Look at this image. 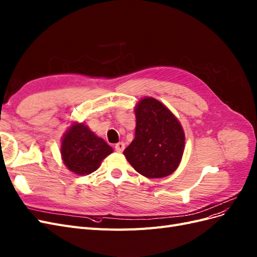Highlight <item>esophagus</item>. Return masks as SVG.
<instances>
[{"label":"esophagus","mask_w":257,"mask_h":257,"mask_svg":"<svg viewBox=\"0 0 257 257\" xmlns=\"http://www.w3.org/2000/svg\"><path fill=\"white\" fill-rule=\"evenodd\" d=\"M123 150H125V144H123V142H118L115 144V151L116 152L121 153Z\"/></svg>","instance_id":"esophagus-1"}]
</instances>
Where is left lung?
Instances as JSON below:
<instances>
[{
  "instance_id": "1",
  "label": "left lung",
  "mask_w": 257,
  "mask_h": 257,
  "mask_svg": "<svg viewBox=\"0 0 257 257\" xmlns=\"http://www.w3.org/2000/svg\"><path fill=\"white\" fill-rule=\"evenodd\" d=\"M136 137L123 151L134 169L148 178H161L177 169L185 147V134L167 106L154 98L136 109Z\"/></svg>"
}]
</instances>
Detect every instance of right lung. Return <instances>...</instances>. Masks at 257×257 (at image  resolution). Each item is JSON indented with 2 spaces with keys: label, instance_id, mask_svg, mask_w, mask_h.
<instances>
[{
  "label": "right lung",
  "instance_id": "add662e5",
  "mask_svg": "<svg viewBox=\"0 0 257 257\" xmlns=\"http://www.w3.org/2000/svg\"><path fill=\"white\" fill-rule=\"evenodd\" d=\"M113 152L112 147L95 136L83 123H74L63 138L61 154L64 163L78 175L95 172Z\"/></svg>",
  "mask_w": 257,
  "mask_h": 257
}]
</instances>
